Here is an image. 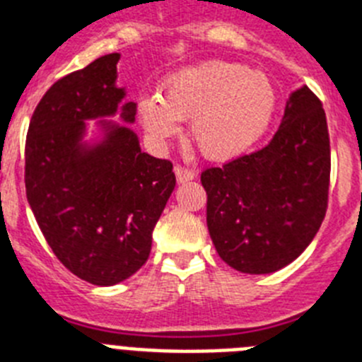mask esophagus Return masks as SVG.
Instances as JSON below:
<instances>
[{
  "mask_svg": "<svg viewBox=\"0 0 362 362\" xmlns=\"http://www.w3.org/2000/svg\"><path fill=\"white\" fill-rule=\"evenodd\" d=\"M175 172V179H177V183H188V181H192V179L196 177V174L190 170V168H185V166L177 165L174 168Z\"/></svg>",
  "mask_w": 362,
  "mask_h": 362,
  "instance_id": "esophagus-1",
  "label": "esophagus"
}]
</instances>
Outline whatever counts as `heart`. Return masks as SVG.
<instances>
[{"instance_id":"heart-1","label":"heart","mask_w":362,"mask_h":362,"mask_svg":"<svg viewBox=\"0 0 362 362\" xmlns=\"http://www.w3.org/2000/svg\"><path fill=\"white\" fill-rule=\"evenodd\" d=\"M276 108V88L264 74L239 63L209 62L166 78L159 99L139 101V117L158 143L179 132L177 121L192 119L197 150L212 161H226L264 136Z\"/></svg>"}]
</instances>
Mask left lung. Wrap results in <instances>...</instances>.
<instances>
[{
  "mask_svg": "<svg viewBox=\"0 0 362 362\" xmlns=\"http://www.w3.org/2000/svg\"><path fill=\"white\" fill-rule=\"evenodd\" d=\"M206 225L219 257L243 274H272L315 238L330 188V136L321 99L303 86L261 150L210 166Z\"/></svg>",
  "mask_w": 362,
  "mask_h": 362,
  "instance_id": "obj_1",
  "label": "left lung"
}]
</instances>
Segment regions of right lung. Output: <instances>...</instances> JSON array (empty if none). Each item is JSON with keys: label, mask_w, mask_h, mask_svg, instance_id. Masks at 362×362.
<instances>
[{"label": "right lung", "mask_w": 362, "mask_h": 362, "mask_svg": "<svg viewBox=\"0 0 362 362\" xmlns=\"http://www.w3.org/2000/svg\"><path fill=\"white\" fill-rule=\"evenodd\" d=\"M119 54H107L57 79L28 124L25 188L45 239L66 270L86 283L112 286L136 274L150 255L152 232L174 192L168 159L141 152L129 127L101 121L103 141L83 143L85 121L136 119L121 103Z\"/></svg>", "instance_id": "right-lung-1"}]
</instances>
